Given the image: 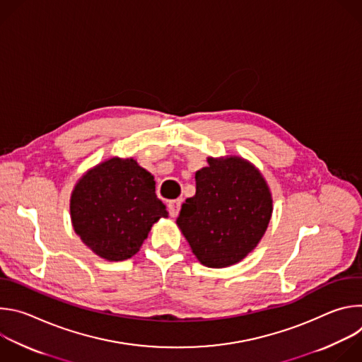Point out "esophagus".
Wrapping results in <instances>:
<instances>
[{
  "mask_svg": "<svg viewBox=\"0 0 362 362\" xmlns=\"http://www.w3.org/2000/svg\"><path fill=\"white\" fill-rule=\"evenodd\" d=\"M180 206H182V200L176 199V200H169L168 203V211L170 214V216H177L179 211H180Z\"/></svg>",
  "mask_w": 362,
  "mask_h": 362,
  "instance_id": "34e87169",
  "label": "esophagus"
}]
</instances>
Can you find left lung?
<instances>
[{"label": "left lung", "mask_w": 362, "mask_h": 362, "mask_svg": "<svg viewBox=\"0 0 362 362\" xmlns=\"http://www.w3.org/2000/svg\"><path fill=\"white\" fill-rule=\"evenodd\" d=\"M196 172V194L176 221L197 261L208 268L238 264L259 243L272 216L262 173L238 156L208 158Z\"/></svg>", "instance_id": "1"}]
</instances>
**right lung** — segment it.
I'll use <instances>...</instances> for the list:
<instances>
[{
	"instance_id": "1",
	"label": "right lung",
	"mask_w": 362,
	"mask_h": 362,
	"mask_svg": "<svg viewBox=\"0 0 362 362\" xmlns=\"http://www.w3.org/2000/svg\"><path fill=\"white\" fill-rule=\"evenodd\" d=\"M151 173L134 159L112 158L86 172L70 199L74 232L110 262L136 255L153 223L169 214Z\"/></svg>"
}]
</instances>
